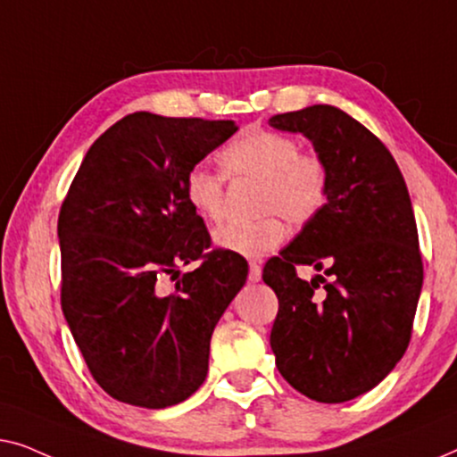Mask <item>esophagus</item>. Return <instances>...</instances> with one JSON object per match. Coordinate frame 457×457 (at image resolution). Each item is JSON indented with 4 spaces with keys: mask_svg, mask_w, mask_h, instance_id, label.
I'll list each match as a JSON object with an SVG mask.
<instances>
[{
    "mask_svg": "<svg viewBox=\"0 0 457 457\" xmlns=\"http://www.w3.org/2000/svg\"><path fill=\"white\" fill-rule=\"evenodd\" d=\"M248 279L250 281H261V265L256 261H250V265H248Z\"/></svg>",
    "mask_w": 457,
    "mask_h": 457,
    "instance_id": "obj_1",
    "label": "esophagus"
}]
</instances>
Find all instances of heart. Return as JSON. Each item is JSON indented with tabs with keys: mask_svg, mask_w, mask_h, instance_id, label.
I'll return each mask as SVG.
<instances>
[{
	"mask_svg": "<svg viewBox=\"0 0 457 457\" xmlns=\"http://www.w3.org/2000/svg\"><path fill=\"white\" fill-rule=\"evenodd\" d=\"M228 178L259 179L253 221H231L213 231L220 248L242 256H262L286 240L287 223L300 228L311 223L329 196V167L317 153H302L300 143L287 134L253 128L221 151ZM186 201L198 215L220 221L226 213V177L207 165L190 167L184 178Z\"/></svg>",
	"mask_w": 457,
	"mask_h": 457,
	"instance_id": "1",
	"label": "heart"
}]
</instances>
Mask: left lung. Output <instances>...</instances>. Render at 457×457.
<instances>
[{
	"label": "left lung",
	"mask_w": 457,
	"mask_h": 457,
	"mask_svg": "<svg viewBox=\"0 0 457 457\" xmlns=\"http://www.w3.org/2000/svg\"><path fill=\"white\" fill-rule=\"evenodd\" d=\"M269 124L304 134L329 167L325 207L262 269L279 300L275 364L311 400H354L394 370L412 337L422 256L406 182L387 146L339 107ZM300 264L324 275L300 280Z\"/></svg>",
	"instance_id": "left-lung-1"
}]
</instances>
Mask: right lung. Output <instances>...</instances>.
<instances>
[{"mask_svg": "<svg viewBox=\"0 0 457 457\" xmlns=\"http://www.w3.org/2000/svg\"><path fill=\"white\" fill-rule=\"evenodd\" d=\"M236 130L231 120L130 113L95 140L70 184L57 220L62 311L113 400L167 408L207 377L211 336L248 262L211 250L184 178ZM163 274L177 279L170 295L158 286Z\"/></svg>", "mask_w": 457, "mask_h": 457, "instance_id": "1", "label": "right lung"}]
</instances>
